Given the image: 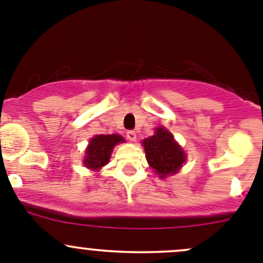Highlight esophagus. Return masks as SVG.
Wrapping results in <instances>:
<instances>
[{
  "label": "esophagus",
  "instance_id": "34e87169",
  "mask_svg": "<svg viewBox=\"0 0 263 263\" xmlns=\"http://www.w3.org/2000/svg\"><path fill=\"white\" fill-rule=\"evenodd\" d=\"M126 138H128V140H130V142H135V140H137V134H135V132L129 130L126 132Z\"/></svg>",
  "mask_w": 263,
  "mask_h": 263
}]
</instances>
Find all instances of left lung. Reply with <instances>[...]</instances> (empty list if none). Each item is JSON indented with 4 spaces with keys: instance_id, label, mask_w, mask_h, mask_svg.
I'll list each match as a JSON object with an SVG mask.
<instances>
[{
    "instance_id": "left-lung-1",
    "label": "left lung",
    "mask_w": 263,
    "mask_h": 263,
    "mask_svg": "<svg viewBox=\"0 0 263 263\" xmlns=\"http://www.w3.org/2000/svg\"><path fill=\"white\" fill-rule=\"evenodd\" d=\"M155 132L152 137L143 140L142 144L148 165L153 168L158 178L163 179L178 173L185 162L186 156L167 129L160 126L156 128Z\"/></svg>"
}]
</instances>
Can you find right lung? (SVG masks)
<instances>
[{
	"instance_id": "1",
	"label": "right lung",
	"mask_w": 263,
	"mask_h": 263,
	"mask_svg": "<svg viewBox=\"0 0 263 263\" xmlns=\"http://www.w3.org/2000/svg\"><path fill=\"white\" fill-rule=\"evenodd\" d=\"M123 142H125V139L118 134H100L93 137L85 149V157L83 161L84 166L90 170H100L101 167L110 162L114 147Z\"/></svg>"
}]
</instances>
